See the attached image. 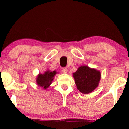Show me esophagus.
I'll use <instances>...</instances> for the list:
<instances>
[{"instance_id": "obj_1", "label": "esophagus", "mask_w": 129, "mask_h": 129, "mask_svg": "<svg viewBox=\"0 0 129 129\" xmlns=\"http://www.w3.org/2000/svg\"><path fill=\"white\" fill-rule=\"evenodd\" d=\"M61 71L63 73H68V68H63L61 69Z\"/></svg>"}]
</instances>
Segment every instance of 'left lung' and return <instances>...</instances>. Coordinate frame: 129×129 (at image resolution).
Listing matches in <instances>:
<instances>
[{"label":"left lung","instance_id":"obj_1","mask_svg":"<svg viewBox=\"0 0 129 129\" xmlns=\"http://www.w3.org/2000/svg\"><path fill=\"white\" fill-rule=\"evenodd\" d=\"M73 75L77 89L83 94H89L96 89L101 77L99 71L87 66L79 67Z\"/></svg>","mask_w":129,"mask_h":129}]
</instances>
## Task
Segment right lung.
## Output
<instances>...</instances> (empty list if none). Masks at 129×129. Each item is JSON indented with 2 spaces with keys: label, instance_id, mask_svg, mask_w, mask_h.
Returning <instances> with one entry per match:
<instances>
[{
  "label": "right lung",
  "instance_id": "1",
  "mask_svg": "<svg viewBox=\"0 0 129 129\" xmlns=\"http://www.w3.org/2000/svg\"><path fill=\"white\" fill-rule=\"evenodd\" d=\"M57 72L55 70L53 72L47 70L43 74L39 73L36 78L37 84L43 89H46L52 83V81L53 80L54 75Z\"/></svg>",
  "mask_w": 129,
  "mask_h": 129
}]
</instances>
